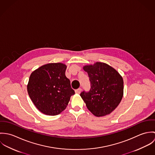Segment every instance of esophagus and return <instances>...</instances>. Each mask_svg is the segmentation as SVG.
I'll return each instance as SVG.
<instances>
[{
	"label": "esophagus",
	"instance_id": "34e87169",
	"mask_svg": "<svg viewBox=\"0 0 155 155\" xmlns=\"http://www.w3.org/2000/svg\"><path fill=\"white\" fill-rule=\"evenodd\" d=\"M81 88H79L77 89H76L75 90V92L76 93V94H80L81 93Z\"/></svg>",
	"mask_w": 155,
	"mask_h": 155
}]
</instances>
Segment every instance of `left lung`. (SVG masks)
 I'll return each instance as SVG.
<instances>
[{
    "label": "left lung",
    "instance_id": "obj_1",
    "mask_svg": "<svg viewBox=\"0 0 155 155\" xmlns=\"http://www.w3.org/2000/svg\"><path fill=\"white\" fill-rule=\"evenodd\" d=\"M84 70L88 73L91 88L88 92L82 91L80 95L87 108L98 117L110 114L117 107L123 97L122 76L114 68L104 63L85 66Z\"/></svg>",
    "mask_w": 155,
    "mask_h": 155
}]
</instances>
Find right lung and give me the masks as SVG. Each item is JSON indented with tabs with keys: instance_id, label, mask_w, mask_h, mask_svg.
Listing matches in <instances>:
<instances>
[{
	"instance_id": "1",
	"label": "right lung",
	"mask_w": 155,
	"mask_h": 155,
	"mask_svg": "<svg viewBox=\"0 0 155 155\" xmlns=\"http://www.w3.org/2000/svg\"><path fill=\"white\" fill-rule=\"evenodd\" d=\"M62 63H49L31 73L27 91L36 108L49 116L60 114L67 107L70 97L74 94Z\"/></svg>"
}]
</instances>
